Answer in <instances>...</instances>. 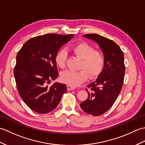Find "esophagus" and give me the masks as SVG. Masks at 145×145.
Wrapping results in <instances>:
<instances>
[{"instance_id":"esophagus-1","label":"esophagus","mask_w":145,"mask_h":145,"mask_svg":"<svg viewBox=\"0 0 145 145\" xmlns=\"http://www.w3.org/2000/svg\"><path fill=\"white\" fill-rule=\"evenodd\" d=\"M75 87H74V86H72V85H67V89L68 90H74V89H75Z\"/></svg>"}]
</instances>
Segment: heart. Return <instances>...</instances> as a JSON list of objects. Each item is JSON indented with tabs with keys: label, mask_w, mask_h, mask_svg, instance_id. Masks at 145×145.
Masks as SVG:
<instances>
[{
	"label": "heart",
	"mask_w": 145,
	"mask_h": 145,
	"mask_svg": "<svg viewBox=\"0 0 145 145\" xmlns=\"http://www.w3.org/2000/svg\"><path fill=\"white\" fill-rule=\"evenodd\" d=\"M71 50L81 58L78 71L67 70L61 75V81L66 84L78 86L87 80L89 77L94 78L102 72L105 65V57L101 51L94 50L93 47L85 42H80L72 46ZM67 52L58 51L55 57V63L60 69L66 66Z\"/></svg>",
	"instance_id": "heart-1"
}]
</instances>
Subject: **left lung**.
<instances>
[{
	"mask_svg": "<svg viewBox=\"0 0 145 145\" xmlns=\"http://www.w3.org/2000/svg\"><path fill=\"white\" fill-rule=\"evenodd\" d=\"M84 37L99 45L104 55L105 65L96 81L88 85V98L80 103V106L89 115L100 116L112 106L121 91L125 72L124 55L112 40L95 33Z\"/></svg>",
	"mask_w": 145,
	"mask_h": 145,
	"instance_id": "8db88e82",
	"label": "left lung"
}]
</instances>
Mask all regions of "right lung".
Listing matches in <instances>:
<instances>
[{
  "instance_id": "add662e5",
  "label": "right lung",
  "mask_w": 145,
  "mask_h": 145,
  "mask_svg": "<svg viewBox=\"0 0 145 145\" xmlns=\"http://www.w3.org/2000/svg\"><path fill=\"white\" fill-rule=\"evenodd\" d=\"M73 37V34L57 33L37 36L27 40L18 51L14 70L17 90L25 103L35 112H50L67 91L65 84L56 82L50 87L48 84L58 76L55 55Z\"/></svg>"
}]
</instances>
